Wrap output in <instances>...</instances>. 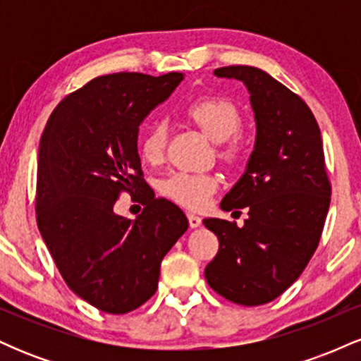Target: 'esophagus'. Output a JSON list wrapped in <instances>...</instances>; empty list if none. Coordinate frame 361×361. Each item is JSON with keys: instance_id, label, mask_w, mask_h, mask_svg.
<instances>
[{"instance_id": "34e87169", "label": "esophagus", "mask_w": 361, "mask_h": 361, "mask_svg": "<svg viewBox=\"0 0 361 361\" xmlns=\"http://www.w3.org/2000/svg\"><path fill=\"white\" fill-rule=\"evenodd\" d=\"M188 222H190V227H192V229H195V227L200 226L202 219L198 217V215H195V214H188Z\"/></svg>"}]
</instances>
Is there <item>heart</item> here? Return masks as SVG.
I'll return each instance as SVG.
<instances>
[{
  "label": "heart",
  "mask_w": 361,
  "mask_h": 361,
  "mask_svg": "<svg viewBox=\"0 0 361 361\" xmlns=\"http://www.w3.org/2000/svg\"><path fill=\"white\" fill-rule=\"evenodd\" d=\"M186 115L197 123L202 130L215 142H226L234 137L243 127V117L238 106L227 98L205 97L195 100L186 106ZM168 126L161 120L152 122L146 134L139 142V154L144 163L157 166L163 163L166 152ZM238 156V149L234 144L227 146L222 151V157L234 159ZM161 190L176 204L186 209L198 210L204 209L217 190V178L207 173H188L178 171L169 175L161 185Z\"/></svg>",
  "instance_id": "obj_1"
}]
</instances>
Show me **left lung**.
<instances>
[{"instance_id": "left-lung-1", "label": "left lung", "mask_w": 361, "mask_h": 361, "mask_svg": "<svg viewBox=\"0 0 361 361\" xmlns=\"http://www.w3.org/2000/svg\"><path fill=\"white\" fill-rule=\"evenodd\" d=\"M214 74L250 91L256 140L246 171L221 202L226 212L247 207L244 226L204 219L219 238L205 280L234 304H268L299 279L321 239L331 202L321 130L305 102L268 73L227 66Z\"/></svg>"}]
</instances>
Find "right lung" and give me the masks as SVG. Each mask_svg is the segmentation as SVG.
I'll use <instances>...</instances> for the list:
<instances>
[{"label":"right lung","mask_w":361,"mask_h":361,"mask_svg":"<svg viewBox=\"0 0 361 361\" xmlns=\"http://www.w3.org/2000/svg\"><path fill=\"white\" fill-rule=\"evenodd\" d=\"M181 81V73L94 78L56 106L40 139L39 231L68 287L103 312L151 299L161 261L188 229L180 207L147 190L137 152L140 123ZM122 191L141 193L135 221L113 212Z\"/></svg>","instance_id":"add662e5"}]
</instances>
